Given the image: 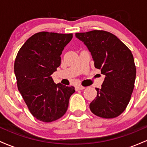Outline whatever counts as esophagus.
Here are the masks:
<instances>
[{
	"label": "esophagus",
	"instance_id": "1",
	"mask_svg": "<svg viewBox=\"0 0 147 147\" xmlns=\"http://www.w3.org/2000/svg\"><path fill=\"white\" fill-rule=\"evenodd\" d=\"M86 87L83 86H81V85H79V86H76V90H83V89L85 88Z\"/></svg>",
	"mask_w": 147,
	"mask_h": 147
}]
</instances>
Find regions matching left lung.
<instances>
[{"label":"left lung","instance_id":"1","mask_svg":"<svg viewBox=\"0 0 147 147\" xmlns=\"http://www.w3.org/2000/svg\"><path fill=\"white\" fill-rule=\"evenodd\" d=\"M91 52L96 68L105 75L102 88L90 104L91 112L110 119L124 112L131 99L136 77L132 52L115 35L104 30L76 33Z\"/></svg>","mask_w":147,"mask_h":147}]
</instances>
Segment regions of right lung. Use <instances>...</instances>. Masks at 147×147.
Here are the masks:
<instances>
[{
    "instance_id": "add662e5",
    "label": "right lung",
    "mask_w": 147,
    "mask_h": 147,
    "mask_svg": "<svg viewBox=\"0 0 147 147\" xmlns=\"http://www.w3.org/2000/svg\"><path fill=\"white\" fill-rule=\"evenodd\" d=\"M72 34L40 32L30 37L18 50L14 73L20 93L37 119L51 122L65 113L73 86L56 84L52 77L61 65V55Z\"/></svg>"
}]
</instances>
